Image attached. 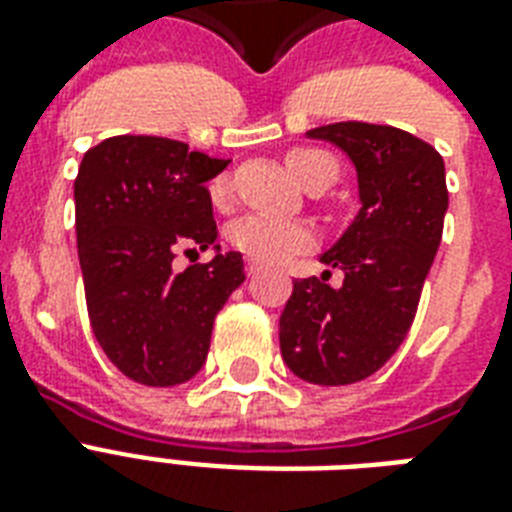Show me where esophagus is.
<instances>
[{
  "mask_svg": "<svg viewBox=\"0 0 512 512\" xmlns=\"http://www.w3.org/2000/svg\"><path fill=\"white\" fill-rule=\"evenodd\" d=\"M260 271H263V265L257 263V260H247V276H257Z\"/></svg>",
  "mask_w": 512,
  "mask_h": 512,
  "instance_id": "1",
  "label": "esophagus"
}]
</instances>
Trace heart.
<instances>
[{
	"label": "heart",
	"instance_id": "heart-1",
	"mask_svg": "<svg viewBox=\"0 0 512 512\" xmlns=\"http://www.w3.org/2000/svg\"><path fill=\"white\" fill-rule=\"evenodd\" d=\"M289 172L308 185L321 172L332 170L337 175L335 159L319 148H292L287 154ZM231 193V180L225 175L215 177L209 185V196L215 204H225ZM228 244L236 252H241L249 260L257 263L279 265L289 263L292 257L303 255L308 249L316 247V233L311 225L300 223V220H287V217H271V215H244L236 223L228 225Z\"/></svg>",
	"mask_w": 512,
	"mask_h": 512
}]
</instances>
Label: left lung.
Masks as SVG:
<instances>
[{
	"instance_id": "1",
	"label": "left lung",
	"mask_w": 512,
	"mask_h": 512,
	"mask_svg": "<svg viewBox=\"0 0 512 512\" xmlns=\"http://www.w3.org/2000/svg\"><path fill=\"white\" fill-rule=\"evenodd\" d=\"M335 143L356 167L361 209L321 263L342 284L297 279L279 319L284 364L313 385L374 374L412 327L449 207L436 148L388 124L337 122L308 132Z\"/></svg>"
}]
</instances>
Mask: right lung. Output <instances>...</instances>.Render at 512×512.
Masks as SVG:
<instances>
[{
    "label": "right lung",
    "mask_w": 512,
    "mask_h": 512,
    "mask_svg": "<svg viewBox=\"0 0 512 512\" xmlns=\"http://www.w3.org/2000/svg\"><path fill=\"white\" fill-rule=\"evenodd\" d=\"M228 167L185 143L116 135L84 154L74 180L76 247L92 332L130 380L172 388L207 361L217 311L244 281L241 252L177 274L180 248L217 239L207 180Z\"/></svg>",
    "instance_id": "right-lung-1"
}]
</instances>
